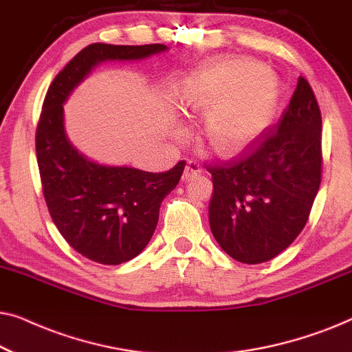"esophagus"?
I'll list each match as a JSON object with an SVG mask.
<instances>
[{"instance_id":"obj_1","label":"esophagus","mask_w":352,"mask_h":352,"mask_svg":"<svg viewBox=\"0 0 352 352\" xmlns=\"http://www.w3.org/2000/svg\"><path fill=\"white\" fill-rule=\"evenodd\" d=\"M200 175H201L200 163L195 162V160H189V162H187L186 168H184V175H182V179L190 181V179H194V177L200 176Z\"/></svg>"}]
</instances>
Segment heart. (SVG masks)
I'll list each match as a JSON object with an SVG mask.
<instances>
[{
    "mask_svg": "<svg viewBox=\"0 0 352 352\" xmlns=\"http://www.w3.org/2000/svg\"><path fill=\"white\" fill-rule=\"evenodd\" d=\"M179 105L189 113H208L206 139L219 153L250 146L276 112V81L247 59H219L201 65L182 85Z\"/></svg>",
    "mask_w": 352,
    "mask_h": 352,
    "instance_id": "b5f03b06",
    "label": "heart"
}]
</instances>
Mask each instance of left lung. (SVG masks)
Wrapping results in <instances>:
<instances>
[{
	"label": "left lung",
	"mask_w": 352,
	"mask_h": 352,
	"mask_svg": "<svg viewBox=\"0 0 352 352\" xmlns=\"http://www.w3.org/2000/svg\"><path fill=\"white\" fill-rule=\"evenodd\" d=\"M322 163L320 109L300 76L276 124L230 160L205 165L213 179L210 228L219 247L245 264L290 247L309 219Z\"/></svg>",
	"instance_id": "obj_1"
}]
</instances>
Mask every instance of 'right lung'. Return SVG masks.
Here are the masks:
<instances>
[{
	"mask_svg": "<svg viewBox=\"0 0 352 352\" xmlns=\"http://www.w3.org/2000/svg\"><path fill=\"white\" fill-rule=\"evenodd\" d=\"M165 50V45L86 46L56 75L43 102L35 136L43 195L62 237L94 263L117 266L146 248L162 200L177 186L186 162L165 173L89 162L65 136L62 104L100 62L144 59Z\"/></svg>",
	"mask_w": 352,
	"mask_h": 352,
	"instance_id": "add662e5",
	"label": "right lung"
}]
</instances>
